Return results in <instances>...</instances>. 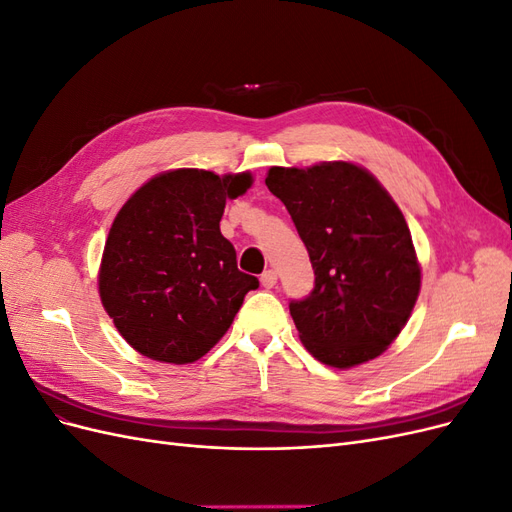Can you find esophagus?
I'll list each match as a JSON object with an SVG mask.
<instances>
[{"instance_id":"obj_1","label":"esophagus","mask_w":512,"mask_h":512,"mask_svg":"<svg viewBox=\"0 0 512 512\" xmlns=\"http://www.w3.org/2000/svg\"><path fill=\"white\" fill-rule=\"evenodd\" d=\"M260 284L265 286V288H273L275 284H277V273L273 271V269H269V271H265L260 275Z\"/></svg>"}]
</instances>
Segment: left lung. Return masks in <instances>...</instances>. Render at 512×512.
<instances>
[{"label": "left lung", "instance_id": "left-lung-1", "mask_svg": "<svg viewBox=\"0 0 512 512\" xmlns=\"http://www.w3.org/2000/svg\"><path fill=\"white\" fill-rule=\"evenodd\" d=\"M265 183L286 205L316 275L309 297L290 303L303 346L337 369L376 359L406 327L421 292L404 213L352 162L271 166Z\"/></svg>", "mask_w": 512, "mask_h": 512}]
</instances>
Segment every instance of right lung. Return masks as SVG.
I'll return each mask as SVG.
<instances>
[{"mask_svg":"<svg viewBox=\"0 0 512 512\" xmlns=\"http://www.w3.org/2000/svg\"><path fill=\"white\" fill-rule=\"evenodd\" d=\"M252 173L166 170L143 183L108 230L98 273L106 314L121 337L153 361L185 365L230 329L254 275L220 232L228 198L252 188Z\"/></svg>","mask_w":512,"mask_h":512,"instance_id":"add662e5","label":"right lung"}]
</instances>
